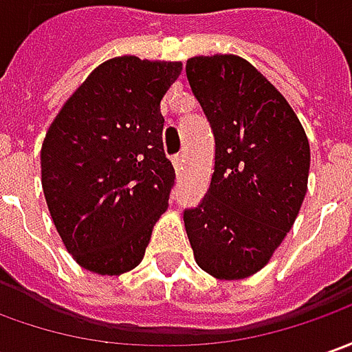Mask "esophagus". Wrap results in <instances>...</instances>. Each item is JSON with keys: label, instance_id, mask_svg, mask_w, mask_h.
I'll return each instance as SVG.
<instances>
[{"label": "esophagus", "instance_id": "34e87169", "mask_svg": "<svg viewBox=\"0 0 352 352\" xmlns=\"http://www.w3.org/2000/svg\"><path fill=\"white\" fill-rule=\"evenodd\" d=\"M173 167H175L177 173H179V171L183 169V155H181V153L173 155Z\"/></svg>", "mask_w": 352, "mask_h": 352}]
</instances>
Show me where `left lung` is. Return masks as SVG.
Instances as JSON below:
<instances>
[{"instance_id": "obj_1", "label": "left lung", "mask_w": 352, "mask_h": 352, "mask_svg": "<svg viewBox=\"0 0 352 352\" xmlns=\"http://www.w3.org/2000/svg\"><path fill=\"white\" fill-rule=\"evenodd\" d=\"M187 78L216 142L210 188L185 210L195 261L220 280L259 273L308 192L309 142L283 93L245 58L192 56Z\"/></svg>"}]
</instances>
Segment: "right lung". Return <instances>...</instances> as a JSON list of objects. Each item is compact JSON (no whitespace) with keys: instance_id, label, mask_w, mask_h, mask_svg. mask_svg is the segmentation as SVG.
Returning <instances> with one entry per match:
<instances>
[{"instance_id":"1","label":"right lung","mask_w":352,"mask_h":352,"mask_svg":"<svg viewBox=\"0 0 352 352\" xmlns=\"http://www.w3.org/2000/svg\"><path fill=\"white\" fill-rule=\"evenodd\" d=\"M181 72V62L111 58L69 95L44 136V199L85 271L136 269L169 206L175 169L164 152L160 103Z\"/></svg>"}]
</instances>
